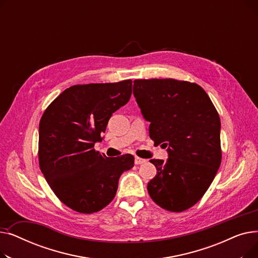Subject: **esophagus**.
I'll use <instances>...</instances> for the list:
<instances>
[{"mask_svg":"<svg viewBox=\"0 0 258 258\" xmlns=\"http://www.w3.org/2000/svg\"><path fill=\"white\" fill-rule=\"evenodd\" d=\"M145 162H146L145 159H142V158H139V157L135 158V164H137V165L142 164V163H145Z\"/></svg>","mask_w":258,"mask_h":258,"instance_id":"esophagus-1","label":"esophagus"}]
</instances>
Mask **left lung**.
I'll return each instance as SVG.
<instances>
[{
  "mask_svg": "<svg viewBox=\"0 0 258 258\" xmlns=\"http://www.w3.org/2000/svg\"><path fill=\"white\" fill-rule=\"evenodd\" d=\"M134 96L150 137L167 147L166 161L150 160L157 168L147 190L157 205L181 212L207 191L221 165V120L199 85L175 79H137Z\"/></svg>",
  "mask_w": 258,
  "mask_h": 258,
  "instance_id": "8db88e82",
  "label": "left lung"
}]
</instances>
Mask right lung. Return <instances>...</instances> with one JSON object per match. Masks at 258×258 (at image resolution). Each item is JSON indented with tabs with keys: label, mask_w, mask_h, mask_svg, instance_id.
<instances>
[{
	"label": "right lung",
	"mask_w": 258,
	"mask_h": 258,
	"mask_svg": "<svg viewBox=\"0 0 258 258\" xmlns=\"http://www.w3.org/2000/svg\"><path fill=\"white\" fill-rule=\"evenodd\" d=\"M132 86L127 79L70 87L40 119V170L57 198L77 212H97L110 204L120 175L134 166L130 154L107 158L94 150L113 113L130 100Z\"/></svg>",
	"instance_id": "1"
}]
</instances>
